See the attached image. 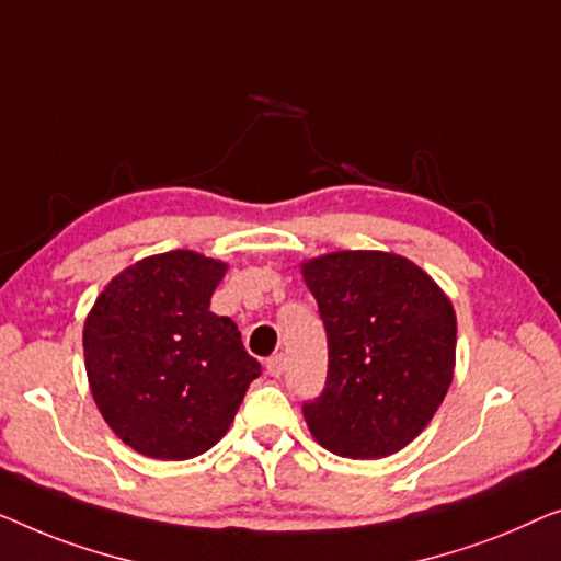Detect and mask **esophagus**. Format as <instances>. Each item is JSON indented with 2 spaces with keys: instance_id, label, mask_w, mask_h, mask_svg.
I'll return each mask as SVG.
<instances>
[{
  "instance_id": "34e87169",
  "label": "esophagus",
  "mask_w": 561,
  "mask_h": 561,
  "mask_svg": "<svg viewBox=\"0 0 561 561\" xmlns=\"http://www.w3.org/2000/svg\"><path fill=\"white\" fill-rule=\"evenodd\" d=\"M284 366H287V360H284V356H272L270 360H266V374H270V376H282L284 374Z\"/></svg>"
}]
</instances>
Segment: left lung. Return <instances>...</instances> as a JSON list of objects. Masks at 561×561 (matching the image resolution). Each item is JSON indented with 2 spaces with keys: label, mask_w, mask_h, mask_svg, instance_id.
I'll return each mask as SVG.
<instances>
[{
  "label": "left lung",
  "mask_w": 561,
  "mask_h": 561,
  "mask_svg": "<svg viewBox=\"0 0 561 561\" xmlns=\"http://www.w3.org/2000/svg\"><path fill=\"white\" fill-rule=\"evenodd\" d=\"M328 333L325 391L302 407L322 447L353 460L399 453L445 399L457 320L439 284L389 251L302 262Z\"/></svg>",
  "instance_id": "8db88e82"
}]
</instances>
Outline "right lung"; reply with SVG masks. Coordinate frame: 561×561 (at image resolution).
I'll list each match as a JSON object with an SVG mask.
<instances>
[{
    "label": "right lung",
    "instance_id": "add662e5",
    "mask_svg": "<svg viewBox=\"0 0 561 561\" xmlns=\"http://www.w3.org/2000/svg\"><path fill=\"white\" fill-rule=\"evenodd\" d=\"M226 270L198 251L147 256L116 274L85 318L93 401L139 455H203L226 435L249 383L262 374L236 322L210 312Z\"/></svg>",
    "mask_w": 561,
    "mask_h": 561
}]
</instances>
